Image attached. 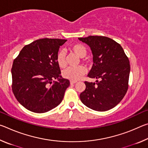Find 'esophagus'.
Masks as SVG:
<instances>
[{"label": "esophagus", "mask_w": 148, "mask_h": 148, "mask_svg": "<svg viewBox=\"0 0 148 148\" xmlns=\"http://www.w3.org/2000/svg\"><path fill=\"white\" fill-rule=\"evenodd\" d=\"M70 83H71V85H72V84H74L77 83V81H71V82H70Z\"/></svg>", "instance_id": "34e87169"}]
</instances>
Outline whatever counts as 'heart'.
<instances>
[{
  "instance_id": "obj_1",
  "label": "heart",
  "mask_w": 148,
  "mask_h": 148,
  "mask_svg": "<svg viewBox=\"0 0 148 148\" xmlns=\"http://www.w3.org/2000/svg\"><path fill=\"white\" fill-rule=\"evenodd\" d=\"M69 50L76 56L83 58L87 54V49L84 45L80 44H72L69 47ZM57 62L61 68H64L66 65V53L63 50H59L57 54ZM87 69L84 66H79L74 68H68L62 72V76L71 81H77L84 76Z\"/></svg>"
}]
</instances>
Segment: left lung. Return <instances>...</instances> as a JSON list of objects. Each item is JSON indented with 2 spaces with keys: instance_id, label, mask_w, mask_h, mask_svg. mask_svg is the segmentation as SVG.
<instances>
[{
  "instance_id": "obj_1",
  "label": "left lung",
  "mask_w": 148,
  "mask_h": 148,
  "mask_svg": "<svg viewBox=\"0 0 148 148\" xmlns=\"http://www.w3.org/2000/svg\"><path fill=\"white\" fill-rule=\"evenodd\" d=\"M91 47L93 64L88 74L96 83L85 82L86 89L79 95L87 107L99 112L113 108L128 90L130 73L129 58L121 45L108 37L89 36L79 38Z\"/></svg>"
}]
</instances>
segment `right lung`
I'll list each match as a JSON object with an SVG mask.
<instances>
[{
  "mask_svg": "<svg viewBox=\"0 0 148 148\" xmlns=\"http://www.w3.org/2000/svg\"><path fill=\"white\" fill-rule=\"evenodd\" d=\"M67 40L42 38L25 46L12 68V89L26 109L45 113L62 102L70 81L62 78L57 54ZM54 79H58L52 82Z\"/></svg>",
  "mask_w": 148,
  "mask_h": 148,
  "instance_id": "obj_1",
  "label": "right lung"
}]
</instances>
